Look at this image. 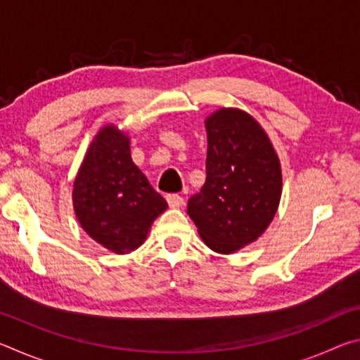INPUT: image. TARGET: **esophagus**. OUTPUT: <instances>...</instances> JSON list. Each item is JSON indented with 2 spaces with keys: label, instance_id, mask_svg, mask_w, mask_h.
Returning <instances> with one entry per match:
<instances>
[{
  "label": "esophagus",
  "instance_id": "esophagus-1",
  "mask_svg": "<svg viewBox=\"0 0 360 360\" xmlns=\"http://www.w3.org/2000/svg\"><path fill=\"white\" fill-rule=\"evenodd\" d=\"M167 202L169 205V208H179V206L184 205V198H182L179 193H168Z\"/></svg>",
  "mask_w": 360,
  "mask_h": 360
}]
</instances>
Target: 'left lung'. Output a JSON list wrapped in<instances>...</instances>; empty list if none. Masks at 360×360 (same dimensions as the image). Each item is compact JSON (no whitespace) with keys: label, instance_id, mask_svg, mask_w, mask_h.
<instances>
[{"label":"left lung","instance_id":"left-lung-1","mask_svg":"<svg viewBox=\"0 0 360 360\" xmlns=\"http://www.w3.org/2000/svg\"><path fill=\"white\" fill-rule=\"evenodd\" d=\"M206 179L187 202L205 245L230 254L264 233L281 198V167L265 131L240 109L206 120Z\"/></svg>","mask_w":360,"mask_h":360}]
</instances>
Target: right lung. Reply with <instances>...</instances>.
I'll list each match as a JSON object with an SVG mask.
<instances>
[{
  "label": "right lung",
  "instance_id": "1",
  "mask_svg": "<svg viewBox=\"0 0 360 360\" xmlns=\"http://www.w3.org/2000/svg\"><path fill=\"white\" fill-rule=\"evenodd\" d=\"M77 221L92 238L115 254L144 241L168 203L131 162L129 138L106 127L90 146L72 191Z\"/></svg>",
  "mask_w": 360,
  "mask_h": 360
}]
</instances>
